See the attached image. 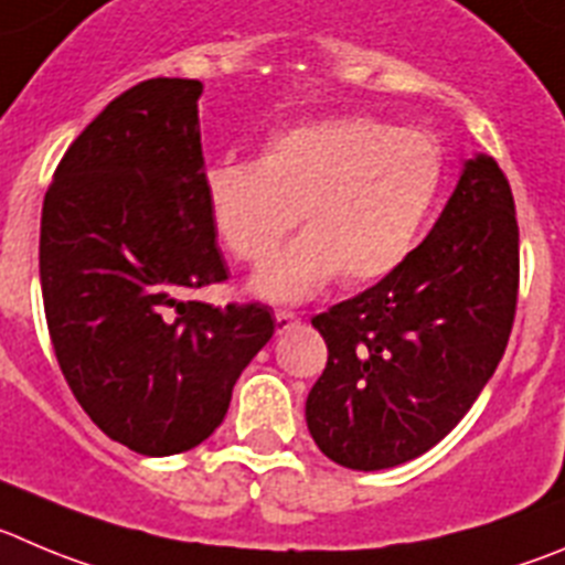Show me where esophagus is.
Returning <instances> with one entry per match:
<instances>
[{
  "instance_id": "obj_1",
  "label": "esophagus",
  "mask_w": 565,
  "mask_h": 565,
  "mask_svg": "<svg viewBox=\"0 0 565 565\" xmlns=\"http://www.w3.org/2000/svg\"><path fill=\"white\" fill-rule=\"evenodd\" d=\"M300 318L295 312H276V329L278 334H284V331H289L292 326H298Z\"/></svg>"
}]
</instances>
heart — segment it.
I'll return each mask as SVG.
<instances>
[{
  "label": "heart",
  "mask_w": 565,
  "mask_h": 565,
  "mask_svg": "<svg viewBox=\"0 0 565 565\" xmlns=\"http://www.w3.org/2000/svg\"><path fill=\"white\" fill-rule=\"evenodd\" d=\"M440 183L443 150L429 134L337 116L273 136L256 163H214L203 194L211 228L242 265H265L298 220L303 234L250 289L300 303L337 276L345 287L390 276L418 242Z\"/></svg>",
  "instance_id": "b5f03b06"
}]
</instances>
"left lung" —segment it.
<instances>
[{
  "mask_svg": "<svg viewBox=\"0 0 565 565\" xmlns=\"http://www.w3.org/2000/svg\"><path fill=\"white\" fill-rule=\"evenodd\" d=\"M519 298V223L490 156L462 163L449 203L376 287L312 318L329 348L307 426L337 466L382 471L449 435L497 371Z\"/></svg>",
  "mask_w": 565,
  "mask_h": 565,
  "instance_id": "1",
  "label": "left lung"
}]
</instances>
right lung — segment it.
Wrapping results in <instances>:
<instances>
[{"label": "right lung", "mask_w": 565, "mask_h": 565, "mask_svg": "<svg viewBox=\"0 0 565 565\" xmlns=\"http://www.w3.org/2000/svg\"><path fill=\"white\" fill-rule=\"evenodd\" d=\"M200 81L156 77L105 105L57 163L39 273L57 365L88 418L136 455L223 424L276 318L183 292L228 278L203 194Z\"/></svg>", "instance_id": "right-lung-1"}]
</instances>
